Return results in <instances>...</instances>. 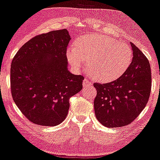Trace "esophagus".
I'll return each instance as SVG.
<instances>
[{"mask_svg": "<svg viewBox=\"0 0 160 160\" xmlns=\"http://www.w3.org/2000/svg\"><path fill=\"white\" fill-rule=\"evenodd\" d=\"M82 85L83 86H91L92 85V82L90 81L89 80H88L87 78L84 79L83 82H82Z\"/></svg>", "mask_w": 160, "mask_h": 160, "instance_id": "34e87169", "label": "esophagus"}]
</instances>
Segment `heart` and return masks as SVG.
<instances>
[{"mask_svg": "<svg viewBox=\"0 0 160 160\" xmlns=\"http://www.w3.org/2000/svg\"><path fill=\"white\" fill-rule=\"evenodd\" d=\"M69 62L81 68L88 60V68L96 80L103 82L120 78L128 70L132 59V52L127 44L105 35L91 34L79 38L75 48L67 51Z\"/></svg>", "mask_w": 160, "mask_h": 160, "instance_id": "heart-1", "label": "heart"}]
</instances>
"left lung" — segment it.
I'll return each instance as SVG.
<instances>
[{
	"mask_svg": "<svg viewBox=\"0 0 160 160\" xmlns=\"http://www.w3.org/2000/svg\"><path fill=\"white\" fill-rule=\"evenodd\" d=\"M133 57L128 70L114 81L93 84L95 116L107 128L128 125L147 104L151 90V71L145 55L131 43Z\"/></svg>",
	"mask_w": 160,
	"mask_h": 160,
	"instance_id": "obj_1",
	"label": "left lung"
}]
</instances>
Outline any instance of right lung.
Wrapping results in <instances>:
<instances>
[{
  "label": "right lung",
  "mask_w": 160,
  "mask_h": 160,
  "mask_svg": "<svg viewBox=\"0 0 160 160\" xmlns=\"http://www.w3.org/2000/svg\"><path fill=\"white\" fill-rule=\"evenodd\" d=\"M66 29L34 36L18 50L10 69L13 101L30 122L56 126L66 118L69 98L82 88V75L67 68Z\"/></svg>",
  "instance_id": "add662e5"
}]
</instances>
